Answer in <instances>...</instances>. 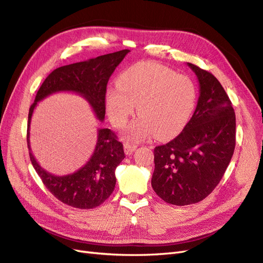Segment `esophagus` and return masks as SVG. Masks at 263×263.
Listing matches in <instances>:
<instances>
[{
	"label": "esophagus",
	"mask_w": 263,
	"mask_h": 263,
	"mask_svg": "<svg viewBox=\"0 0 263 263\" xmlns=\"http://www.w3.org/2000/svg\"><path fill=\"white\" fill-rule=\"evenodd\" d=\"M136 148H137V146L136 144H132V143H128V142H125L124 143V149H125V153L127 156H130L132 153L136 150Z\"/></svg>",
	"instance_id": "obj_1"
}]
</instances>
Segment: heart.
<instances>
[{
    "instance_id": "obj_1",
    "label": "heart",
    "mask_w": 263,
    "mask_h": 263,
    "mask_svg": "<svg viewBox=\"0 0 263 263\" xmlns=\"http://www.w3.org/2000/svg\"><path fill=\"white\" fill-rule=\"evenodd\" d=\"M119 88L106 92V107L110 119L122 127L137 105L140 115L128 125L126 137L140 141L156 135L170 138L184 128L196 102V89L185 75L157 63H138L120 75Z\"/></svg>"
}]
</instances>
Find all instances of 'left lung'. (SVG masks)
<instances>
[{
  "mask_svg": "<svg viewBox=\"0 0 263 263\" xmlns=\"http://www.w3.org/2000/svg\"><path fill=\"white\" fill-rule=\"evenodd\" d=\"M199 81L196 110L183 132L155 148L151 185L175 205L197 203L218 186L233 157L236 119L229 96L211 73L187 63Z\"/></svg>",
  "mask_w": 263,
  "mask_h": 263,
  "instance_id": "obj_1",
  "label": "left lung"
}]
</instances>
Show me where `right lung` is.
I'll use <instances>...</instances> for the list:
<instances>
[{"label":"right lung","instance_id":"right-lung-1","mask_svg":"<svg viewBox=\"0 0 263 263\" xmlns=\"http://www.w3.org/2000/svg\"><path fill=\"white\" fill-rule=\"evenodd\" d=\"M128 52L122 50L54 69L43 81L29 108L27 144L32 165L54 197L77 209H92L111 196L116 184L115 170L125 158L123 144L111 129H98L95 151L86 164L74 173L57 176L41 167L32 155L29 140L31 116L39 101L50 95L64 91L85 98L97 119L103 122L107 81Z\"/></svg>","mask_w":263,"mask_h":263}]
</instances>
